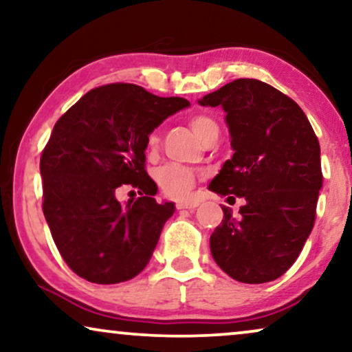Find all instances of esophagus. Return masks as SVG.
I'll use <instances>...</instances> for the list:
<instances>
[{"label":"esophagus","instance_id":"obj_1","mask_svg":"<svg viewBox=\"0 0 352 352\" xmlns=\"http://www.w3.org/2000/svg\"><path fill=\"white\" fill-rule=\"evenodd\" d=\"M197 206H199L197 201H177L176 204L177 210H194Z\"/></svg>","mask_w":352,"mask_h":352}]
</instances>
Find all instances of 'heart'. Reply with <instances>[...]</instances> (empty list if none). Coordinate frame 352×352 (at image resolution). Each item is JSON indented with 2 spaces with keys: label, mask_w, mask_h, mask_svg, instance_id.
I'll return each instance as SVG.
<instances>
[{
  "label": "heart",
  "mask_w": 352,
  "mask_h": 352,
  "mask_svg": "<svg viewBox=\"0 0 352 352\" xmlns=\"http://www.w3.org/2000/svg\"><path fill=\"white\" fill-rule=\"evenodd\" d=\"M189 126L201 142H204L211 133L219 131L218 124H216L210 117L201 113L194 115V117L189 120ZM158 142H160V139H158L155 133L151 134L147 139V146L151 151H155L158 147ZM155 179L158 182V186H160V189L165 192L166 195L175 197V199H186L195 184L197 175L190 170V168L170 163V165L158 168L155 173Z\"/></svg>",
  "instance_id": "obj_1"
}]
</instances>
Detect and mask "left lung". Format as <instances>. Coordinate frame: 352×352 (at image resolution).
I'll use <instances>...</instances> for the list:
<instances>
[{"label": "left lung", "instance_id": "8db88e82", "mask_svg": "<svg viewBox=\"0 0 352 352\" xmlns=\"http://www.w3.org/2000/svg\"><path fill=\"white\" fill-rule=\"evenodd\" d=\"M199 104L223 107L234 151L210 189L245 200L239 218L223 206V223L210 237L213 259L239 282L276 280L314 228L322 189L314 129L295 100L253 78L234 80Z\"/></svg>", "mask_w": 352, "mask_h": 352}]
</instances>
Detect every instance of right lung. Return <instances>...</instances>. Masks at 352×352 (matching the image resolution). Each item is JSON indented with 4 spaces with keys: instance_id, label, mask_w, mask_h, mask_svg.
<instances>
[{
    "instance_id": "1",
    "label": "right lung",
    "mask_w": 352,
    "mask_h": 352,
    "mask_svg": "<svg viewBox=\"0 0 352 352\" xmlns=\"http://www.w3.org/2000/svg\"><path fill=\"white\" fill-rule=\"evenodd\" d=\"M141 86L91 89L57 120L41 153L43 213L59 253L88 282L120 283L147 266L173 201L157 204L146 171L147 139L170 115L189 107ZM142 197L123 206L120 186Z\"/></svg>"
}]
</instances>
